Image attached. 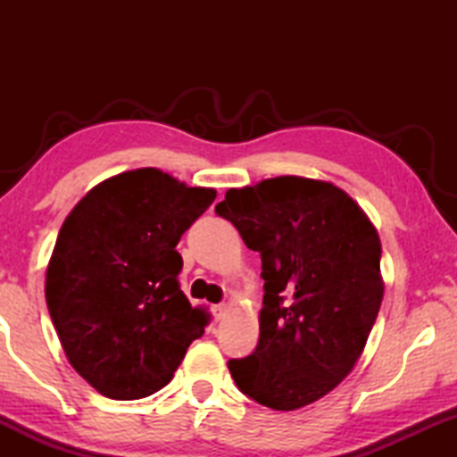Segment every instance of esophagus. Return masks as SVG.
Segmentation results:
<instances>
[{"mask_svg": "<svg viewBox=\"0 0 457 457\" xmlns=\"http://www.w3.org/2000/svg\"><path fill=\"white\" fill-rule=\"evenodd\" d=\"M212 312H213V319L215 320H223L228 316L229 308L226 304H215V306H212Z\"/></svg>", "mask_w": 457, "mask_h": 457, "instance_id": "34e87169", "label": "esophagus"}]
</instances>
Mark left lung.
<instances>
[{
  "label": "left lung",
  "instance_id": "left-lung-1",
  "mask_svg": "<svg viewBox=\"0 0 457 457\" xmlns=\"http://www.w3.org/2000/svg\"><path fill=\"white\" fill-rule=\"evenodd\" d=\"M260 252V340L228 369L239 391L294 411L345 381L365 351L385 282L381 239L349 193L330 181L284 175L228 189L215 205Z\"/></svg>",
  "mask_w": 457,
  "mask_h": 457
}]
</instances>
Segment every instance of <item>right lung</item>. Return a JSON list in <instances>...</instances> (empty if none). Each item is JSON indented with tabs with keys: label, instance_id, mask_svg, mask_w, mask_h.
<instances>
[{
	"label": "right lung",
	"instance_id": "right-lung-1",
	"mask_svg": "<svg viewBox=\"0 0 457 457\" xmlns=\"http://www.w3.org/2000/svg\"><path fill=\"white\" fill-rule=\"evenodd\" d=\"M215 195L143 167L100 181L66 215L46 304L68 362L100 395H153L204 335L210 316L179 288L175 245Z\"/></svg>",
	"mask_w": 457,
	"mask_h": 457
}]
</instances>
